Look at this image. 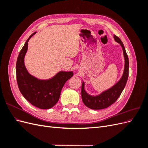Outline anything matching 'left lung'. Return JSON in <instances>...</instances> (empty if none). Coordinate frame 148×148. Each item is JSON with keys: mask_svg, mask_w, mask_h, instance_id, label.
Returning a JSON list of instances; mask_svg holds the SVG:
<instances>
[{"mask_svg": "<svg viewBox=\"0 0 148 148\" xmlns=\"http://www.w3.org/2000/svg\"><path fill=\"white\" fill-rule=\"evenodd\" d=\"M114 39L120 44L123 49L125 58V69L122 78L119 81L110 89L102 92L99 95L92 96L88 95L84 90V82L82 86V97L84 105L91 109L99 110L107 108L117 100L126 85L129 70V61L127 53L122 41L117 36L114 35Z\"/></svg>", "mask_w": 148, "mask_h": 148, "instance_id": "8db88e82", "label": "left lung"}]
</instances>
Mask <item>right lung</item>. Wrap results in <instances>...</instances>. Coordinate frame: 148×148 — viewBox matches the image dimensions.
<instances>
[{
  "label": "right lung",
  "mask_w": 148,
  "mask_h": 148,
  "mask_svg": "<svg viewBox=\"0 0 148 148\" xmlns=\"http://www.w3.org/2000/svg\"><path fill=\"white\" fill-rule=\"evenodd\" d=\"M36 33L29 37L18 56L16 80L20 91L26 100L39 109H48L52 108L59 101L62 88L73 73L62 71L51 79L41 80L28 72L25 66L24 58L28 49V42Z\"/></svg>",
  "instance_id": "right-lung-1"
}]
</instances>
